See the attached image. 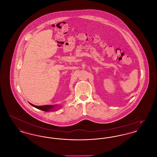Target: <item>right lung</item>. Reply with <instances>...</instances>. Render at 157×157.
<instances>
[{
  "mask_svg": "<svg viewBox=\"0 0 157 157\" xmlns=\"http://www.w3.org/2000/svg\"><path fill=\"white\" fill-rule=\"evenodd\" d=\"M32 106L37 108L38 109L42 110L43 111L45 112H49V111H56L58 109H56V108L58 106H59V105H43V106H36L35 105L32 104L30 102H29ZM59 107V108H60Z\"/></svg>",
  "mask_w": 157,
  "mask_h": 157,
  "instance_id": "1",
  "label": "right lung"
}]
</instances>
